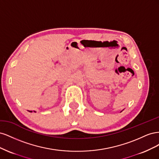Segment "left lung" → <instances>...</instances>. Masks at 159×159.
I'll list each match as a JSON object with an SVG mask.
<instances>
[{
  "instance_id": "1",
  "label": "left lung",
  "mask_w": 159,
  "mask_h": 159,
  "mask_svg": "<svg viewBox=\"0 0 159 159\" xmlns=\"http://www.w3.org/2000/svg\"><path fill=\"white\" fill-rule=\"evenodd\" d=\"M121 112H122V111H121Z\"/></svg>"
}]
</instances>
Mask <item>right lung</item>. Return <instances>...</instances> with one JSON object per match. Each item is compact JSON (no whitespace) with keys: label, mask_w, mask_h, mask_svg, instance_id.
I'll return each mask as SVG.
<instances>
[{"label":"right lung","mask_w":159,"mask_h":159,"mask_svg":"<svg viewBox=\"0 0 159 159\" xmlns=\"http://www.w3.org/2000/svg\"><path fill=\"white\" fill-rule=\"evenodd\" d=\"M29 111V112H32V111ZM34 112H35V113H36V111H34Z\"/></svg>","instance_id":"add662e5"}]
</instances>
